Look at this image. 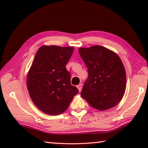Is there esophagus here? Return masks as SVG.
<instances>
[{"instance_id": "34e87169", "label": "esophagus", "mask_w": 148, "mask_h": 148, "mask_svg": "<svg viewBox=\"0 0 148 148\" xmlns=\"http://www.w3.org/2000/svg\"><path fill=\"white\" fill-rule=\"evenodd\" d=\"M77 89H78L79 91H81V90L82 89V84H79V85H77Z\"/></svg>"}]
</instances>
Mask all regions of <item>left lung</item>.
Wrapping results in <instances>:
<instances>
[{
    "instance_id": "obj_1",
    "label": "left lung",
    "mask_w": 148,
    "mask_h": 148,
    "mask_svg": "<svg viewBox=\"0 0 148 148\" xmlns=\"http://www.w3.org/2000/svg\"><path fill=\"white\" fill-rule=\"evenodd\" d=\"M79 53L88 71L81 96L100 111L113 108L123 96L126 72L119 56L106 47H80Z\"/></svg>"
}]
</instances>
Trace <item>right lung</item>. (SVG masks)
Instances as JSON below:
<instances>
[{"instance_id":"right-lung-1","label":"right lung","mask_w":148,"mask_h":148,"mask_svg":"<svg viewBox=\"0 0 148 148\" xmlns=\"http://www.w3.org/2000/svg\"><path fill=\"white\" fill-rule=\"evenodd\" d=\"M74 47L43 46L35 55L27 79V86L33 103L44 113L61 114L69 106L78 89L71 83L66 64Z\"/></svg>"}]
</instances>
